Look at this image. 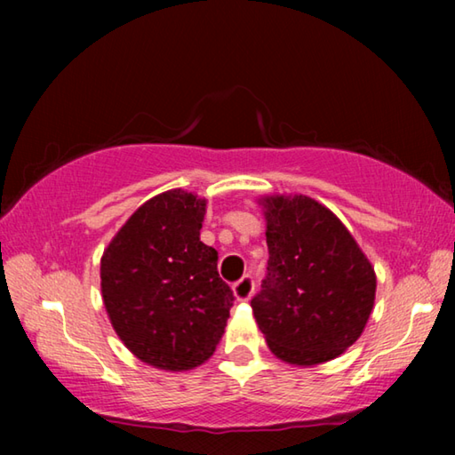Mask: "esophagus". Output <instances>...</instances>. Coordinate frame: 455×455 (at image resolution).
<instances>
[{
	"label": "esophagus",
	"mask_w": 455,
	"mask_h": 455,
	"mask_svg": "<svg viewBox=\"0 0 455 455\" xmlns=\"http://www.w3.org/2000/svg\"><path fill=\"white\" fill-rule=\"evenodd\" d=\"M252 291H255V283H252L249 275H244L241 281H236L233 284V295H235L236 301H249Z\"/></svg>",
	"instance_id": "1"
}]
</instances>
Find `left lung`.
Wrapping results in <instances>:
<instances>
[{
  "label": "left lung",
  "instance_id": "8db88e82",
  "mask_svg": "<svg viewBox=\"0 0 455 455\" xmlns=\"http://www.w3.org/2000/svg\"><path fill=\"white\" fill-rule=\"evenodd\" d=\"M268 267L251 307L275 357L313 367L347 351L373 311L377 276L347 227L305 195L260 196Z\"/></svg>",
  "mask_w": 455,
  "mask_h": 455
}]
</instances>
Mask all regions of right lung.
Segmentation results:
<instances>
[{"instance_id":"obj_1","label":"right lung","mask_w":455,"mask_h":455,"mask_svg":"<svg viewBox=\"0 0 455 455\" xmlns=\"http://www.w3.org/2000/svg\"><path fill=\"white\" fill-rule=\"evenodd\" d=\"M206 198L166 190L138 206L106 246L100 287L120 341L146 365L188 371L225 333L235 295L200 241Z\"/></svg>"}]
</instances>
